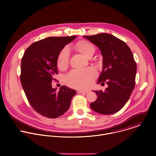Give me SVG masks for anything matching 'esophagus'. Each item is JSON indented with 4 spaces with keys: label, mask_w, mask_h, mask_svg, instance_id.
Returning a JSON list of instances; mask_svg holds the SVG:
<instances>
[{
    "label": "esophagus",
    "mask_w": 156,
    "mask_h": 156,
    "mask_svg": "<svg viewBox=\"0 0 156 156\" xmlns=\"http://www.w3.org/2000/svg\"><path fill=\"white\" fill-rule=\"evenodd\" d=\"M78 93H81V94H87L89 93L87 91H83V90H78Z\"/></svg>",
    "instance_id": "1"
}]
</instances>
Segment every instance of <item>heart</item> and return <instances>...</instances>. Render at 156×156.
<instances>
[{"instance_id": "obj_1", "label": "heart", "mask_w": 156, "mask_h": 156, "mask_svg": "<svg viewBox=\"0 0 156 156\" xmlns=\"http://www.w3.org/2000/svg\"><path fill=\"white\" fill-rule=\"evenodd\" d=\"M75 48L85 57L90 58L95 52V48L90 41L81 40L75 45ZM70 51L68 48H64L58 54L57 64L60 70L65 69L69 63ZM96 76V72L89 68L81 70H73L65 77V81L69 86L79 89H86L90 87L93 80Z\"/></svg>"}]
</instances>
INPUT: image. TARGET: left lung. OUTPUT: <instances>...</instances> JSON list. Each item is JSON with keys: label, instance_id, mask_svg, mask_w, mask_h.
Returning <instances> with one entry per match:
<instances>
[{"label": "left lung", "instance_id": "obj_1", "mask_svg": "<svg viewBox=\"0 0 156 156\" xmlns=\"http://www.w3.org/2000/svg\"><path fill=\"white\" fill-rule=\"evenodd\" d=\"M83 37L101 51L103 70L98 83L108 84L104 91H94L97 99L90 107L101 114L116 113L127 102L135 86L136 64L133 53L124 41L112 34L101 33Z\"/></svg>", "mask_w": 156, "mask_h": 156}]
</instances>
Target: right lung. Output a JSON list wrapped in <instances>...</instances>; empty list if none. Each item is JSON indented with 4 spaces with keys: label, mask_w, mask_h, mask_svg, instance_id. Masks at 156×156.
<instances>
[{
    "label": "right lung",
    "mask_w": 156,
    "mask_h": 156,
    "mask_svg": "<svg viewBox=\"0 0 156 156\" xmlns=\"http://www.w3.org/2000/svg\"><path fill=\"white\" fill-rule=\"evenodd\" d=\"M76 36L49 37L33 43L25 51L21 63L20 81L27 99L37 113L55 119L69 108L76 91L62 86L53 89L58 75L57 57L66 44Z\"/></svg>",
    "instance_id": "right-lung-1"
}]
</instances>
